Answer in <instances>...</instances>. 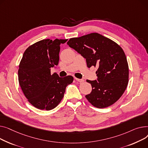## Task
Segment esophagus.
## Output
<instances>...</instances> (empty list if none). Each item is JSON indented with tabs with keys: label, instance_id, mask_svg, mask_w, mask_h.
Here are the masks:
<instances>
[{
	"label": "esophagus",
	"instance_id": "obj_1",
	"mask_svg": "<svg viewBox=\"0 0 148 148\" xmlns=\"http://www.w3.org/2000/svg\"><path fill=\"white\" fill-rule=\"evenodd\" d=\"M75 79H76V81H78V82H84V79H78V78H76V77H75Z\"/></svg>",
	"mask_w": 148,
	"mask_h": 148
}]
</instances>
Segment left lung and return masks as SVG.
Masks as SVG:
<instances>
[{
	"label": "left lung",
	"instance_id": "8db88e82",
	"mask_svg": "<svg viewBox=\"0 0 148 148\" xmlns=\"http://www.w3.org/2000/svg\"><path fill=\"white\" fill-rule=\"evenodd\" d=\"M67 45L86 59L88 68L97 67V81L86 80L92 91L85 95L94 107L105 108L122 96L128 83L129 69L123 49L111 39L92 33L69 39Z\"/></svg>",
	"mask_w": 148,
	"mask_h": 148
}]
</instances>
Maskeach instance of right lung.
I'll return each instance as SVG.
<instances>
[{
  "label": "right lung",
  "mask_w": 148,
  "mask_h": 148,
  "mask_svg": "<svg viewBox=\"0 0 148 148\" xmlns=\"http://www.w3.org/2000/svg\"><path fill=\"white\" fill-rule=\"evenodd\" d=\"M67 39H43L29 47L19 64L18 81L30 103L35 108L49 110L64 97L66 86L73 77L51 75V68L58 65L60 44Z\"/></svg>",
  "instance_id": "obj_1"
}]
</instances>
